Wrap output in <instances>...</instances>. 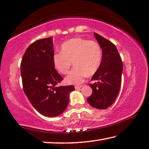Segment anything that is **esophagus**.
<instances>
[{"instance_id": "1", "label": "esophagus", "mask_w": 149, "mask_h": 149, "mask_svg": "<svg viewBox=\"0 0 149 149\" xmlns=\"http://www.w3.org/2000/svg\"><path fill=\"white\" fill-rule=\"evenodd\" d=\"M81 87H82V85H80V86H79V85H76V86H75V88L76 89V90H78V89L81 88Z\"/></svg>"}]
</instances>
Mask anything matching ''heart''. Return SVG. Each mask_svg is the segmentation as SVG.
I'll return each instance as SVG.
<instances>
[{"mask_svg":"<svg viewBox=\"0 0 149 149\" xmlns=\"http://www.w3.org/2000/svg\"><path fill=\"white\" fill-rule=\"evenodd\" d=\"M101 58V49L98 43L75 37L62 44L61 52L54 55L53 63L58 72L67 74L73 62L74 68L65 81L68 84H79L84 81L86 75H92L97 72Z\"/></svg>","mask_w":149,"mask_h":149,"instance_id":"b5f03b06","label":"heart"}]
</instances>
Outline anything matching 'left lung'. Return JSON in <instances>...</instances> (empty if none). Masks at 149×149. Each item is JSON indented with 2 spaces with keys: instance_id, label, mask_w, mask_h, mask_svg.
Returning a JSON list of instances; mask_svg holds the SVG:
<instances>
[{
  "instance_id": "obj_1",
  "label": "left lung",
  "mask_w": 149,
  "mask_h": 149,
  "mask_svg": "<svg viewBox=\"0 0 149 149\" xmlns=\"http://www.w3.org/2000/svg\"><path fill=\"white\" fill-rule=\"evenodd\" d=\"M94 35L102 49V60L91 79L97 82L89 84L93 91L87 101L95 109H106L114 103L118 95L123 63L117 48L112 42L97 33Z\"/></svg>"
}]
</instances>
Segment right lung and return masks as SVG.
Wrapping results in <instances>:
<instances>
[{
    "label": "right lung",
    "mask_w": 149,
    "mask_h": 149,
    "mask_svg": "<svg viewBox=\"0 0 149 149\" xmlns=\"http://www.w3.org/2000/svg\"><path fill=\"white\" fill-rule=\"evenodd\" d=\"M52 37L36 40L28 46L20 63L23 90L32 106L40 114L55 117L68 106L73 85L57 84L63 79L53 63Z\"/></svg>",
    "instance_id": "add662e5"
}]
</instances>
